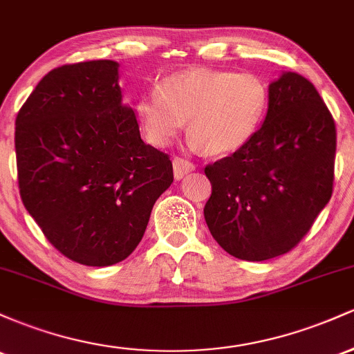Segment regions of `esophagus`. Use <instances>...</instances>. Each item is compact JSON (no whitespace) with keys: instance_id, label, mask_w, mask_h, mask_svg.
I'll use <instances>...</instances> for the list:
<instances>
[{"instance_id":"1","label":"esophagus","mask_w":354,"mask_h":354,"mask_svg":"<svg viewBox=\"0 0 354 354\" xmlns=\"http://www.w3.org/2000/svg\"><path fill=\"white\" fill-rule=\"evenodd\" d=\"M194 171V165L189 161L183 160V158H173V174L174 180H183L186 174Z\"/></svg>"}]
</instances>
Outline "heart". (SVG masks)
Segmentation results:
<instances>
[{"label": "heart", "instance_id": "heart-1", "mask_svg": "<svg viewBox=\"0 0 354 354\" xmlns=\"http://www.w3.org/2000/svg\"><path fill=\"white\" fill-rule=\"evenodd\" d=\"M270 88L253 73L189 70L166 76L156 95L135 103L138 123L154 146L171 145L188 123V145L228 154L250 143L265 121Z\"/></svg>", "mask_w": 354, "mask_h": 354}]
</instances>
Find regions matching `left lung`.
<instances>
[{
    "instance_id": "1",
    "label": "left lung",
    "mask_w": 354,
    "mask_h": 354,
    "mask_svg": "<svg viewBox=\"0 0 354 354\" xmlns=\"http://www.w3.org/2000/svg\"><path fill=\"white\" fill-rule=\"evenodd\" d=\"M261 128L231 156L206 166V225L218 245L246 261L295 248L333 193L336 128L304 76L283 71L270 83Z\"/></svg>"
}]
</instances>
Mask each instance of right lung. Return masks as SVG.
I'll use <instances>...</instances> for the list:
<instances>
[{"mask_svg": "<svg viewBox=\"0 0 354 354\" xmlns=\"http://www.w3.org/2000/svg\"><path fill=\"white\" fill-rule=\"evenodd\" d=\"M15 149L24 208L80 265L128 258L173 183L169 156L141 140L135 111L123 104L111 59L48 73L16 116Z\"/></svg>", "mask_w": 354, "mask_h": 354, "instance_id": "right-lung-1", "label": "right lung"}]
</instances>
